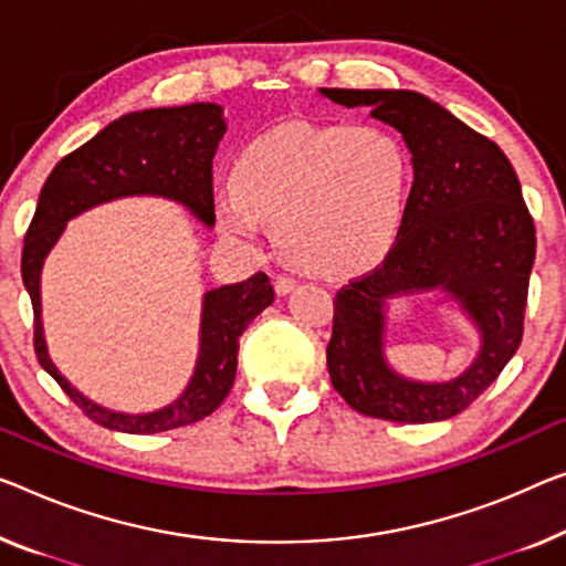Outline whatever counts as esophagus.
Returning a JSON list of instances; mask_svg holds the SVG:
<instances>
[{
    "label": "esophagus",
    "mask_w": 566,
    "mask_h": 566,
    "mask_svg": "<svg viewBox=\"0 0 566 566\" xmlns=\"http://www.w3.org/2000/svg\"><path fill=\"white\" fill-rule=\"evenodd\" d=\"M294 286H297V280H294L292 274H276V280H274L276 294H290Z\"/></svg>",
    "instance_id": "34e87169"
}]
</instances>
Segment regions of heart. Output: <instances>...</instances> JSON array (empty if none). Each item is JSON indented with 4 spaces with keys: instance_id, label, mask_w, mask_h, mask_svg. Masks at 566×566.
<instances>
[{
    "instance_id": "b5f03b06",
    "label": "heart",
    "mask_w": 566,
    "mask_h": 566,
    "mask_svg": "<svg viewBox=\"0 0 566 566\" xmlns=\"http://www.w3.org/2000/svg\"><path fill=\"white\" fill-rule=\"evenodd\" d=\"M409 157L376 126L284 124L251 139L218 192L216 221L243 243L272 221L286 256L317 274L376 264L401 231Z\"/></svg>"
}]
</instances>
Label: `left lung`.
<instances>
[{"label": "left lung", "instance_id": "8db88e82", "mask_svg": "<svg viewBox=\"0 0 566 566\" xmlns=\"http://www.w3.org/2000/svg\"><path fill=\"white\" fill-rule=\"evenodd\" d=\"M340 106L401 132L415 182L389 254L335 294L327 370L335 391L366 417L427 424L465 411L501 376L524 337L536 229L509 157L483 134L415 91L323 88ZM442 289L481 331V353L444 385L409 382L382 358L385 300Z\"/></svg>", "mask_w": 566, "mask_h": 566}]
</instances>
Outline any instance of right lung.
Wrapping results in <instances>:
<instances>
[{"mask_svg":"<svg viewBox=\"0 0 566 566\" xmlns=\"http://www.w3.org/2000/svg\"><path fill=\"white\" fill-rule=\"evenodd\" d=\"M223 132V112L216 104L145 108L112 122L94 139L65 155L42 185L22 247V282L35 312V353L40 366L71 396L75 407L101 427L126 434H155L213 415L233 386L239 337L251 319L272 305L274 286L259 272L247 282L206 292L200 353L188 389L180 399L149 415H122L75 391L50 360L40 319L42 261L71 218L114 198L163 196L182 202L202 223L213 226V157Z\"/></svg>","mask_w":566,"mask_h":566,"instance_id":"1","label":"right lung"}]
</instances>
